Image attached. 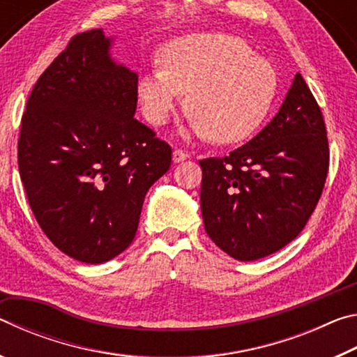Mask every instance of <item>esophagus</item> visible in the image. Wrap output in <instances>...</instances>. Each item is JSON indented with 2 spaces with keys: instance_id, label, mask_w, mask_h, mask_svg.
Wrapping results in <instances>:
<instances>
[{
  "instance_id": "1",
  "label": "esophagus",
  "mask_w": 357,
  "mask_h": 357,
  "mask_svg": "<svg viewBox=\"0 0 357 357\" xmlns=\"http://www.w3.org/2000/svg\"><path fill=\"white\" fill-rule=\"evenodd\" d=\"M189 154L187 153H184V151H181V149H174L173 151V162L174 164H179V162H184V160H187L189 159Z\"/></svg>"
}]
</instances>
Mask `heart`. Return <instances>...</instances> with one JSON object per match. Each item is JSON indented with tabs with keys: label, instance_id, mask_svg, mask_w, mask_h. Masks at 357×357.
<instances>
[{
	"label": "heart",
	"instance_id": "heart-1",
	"mask_svg": "<svg viewBox=\"0 0 357 357\" xmlns=\"http://www.w3.org/2000/svg\"><path fill=\"white\" fill-rule=\"evenodd\" d=\"M159 63L137 83L143 112L154 124L167 123L187 93L192 129L217 143H236L263 124L275 100L274 68L234 36H179L160 48Z\"/></svg>",
	"mask_w": 357,
	"mask_h": 357
}]
</instances>
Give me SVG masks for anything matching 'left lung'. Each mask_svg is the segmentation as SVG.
Instances as JSON below:
<instances>
[{"mask_svg":"<svg viewBox=\"0 0 357 357\" xmlns=\"http://www.w3.org/2000/svg\"><path fill=\"white\" fill-rule=\"evenodd\" d=\"M200 165L204 229L217 247L253 261L291 243L321 197L329 165L323 114L301 74L257 137Z\"/></svg>","mask_w":357,"mask_h":357,"instance_id":"obj_1","label":"left lung"}]
</instances>
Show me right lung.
I'll list each match as a JSON object with an SVG mask.
<instances>
[{
  "label": "right lung",
  "mask_w": 357,
  "mask_h": 357,
  "mask_svg": "<svg viewBox=\"0 0 357 357\" xmlns=\"http://www.w3.org/2000/svg\"><path fill=\"white\" fill-rule=\"evenodd\" d=\"M100 28L77 34L29 94L19 170L29 206L66 255L99 264L135 238L144 197L172 148L137 121V72Z\"/></svg>",
  "instance_id": "1"
}]
</instances>
